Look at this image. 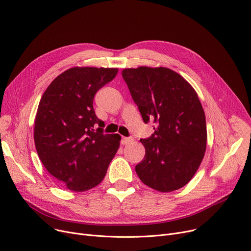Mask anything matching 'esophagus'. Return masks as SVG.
I'll list each match as a JSON object with an SVG mask.
<instances>
[{"mask_svg": "<svg viewBox=\"0 0 251 251\" xmlns=\"http://www.w3.org/2000/svg\"><path fill=\"white\" fill-rule=\"evenodd\" d=\"M133 141V138H123L122 139V144L123 145H127L130 144Z\"/></svg>", "mask_w": 251, "mask_h": 251, "instance_id": "esophagus-1", "label": "esophagus"}]
</instances>
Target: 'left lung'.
Segmentation results:
<instances>
[{
    "label": "left lung",
    "instance_id": "left-lung-1",
    "mask_svg": "<svg viewBox=\"0 0 251 251\" xmlns=\"http://www.w3.org/2000/svg\"><path fill=\"white\" fill-rule=\"evenodd\" d=\"M122 75L144 123L157 124L150 138L141 139L146 155L136 166L139 178L160 192L184 187L206 151V119L196 91L165 67L127 68Z\"/></svg>",
    "mask_w": 251,
    "mask_h": 251
}]
</instances>
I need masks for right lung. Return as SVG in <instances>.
<instances>
[{
	"label": "right lung",
	"mask_w": 251,
	"mask_h": 251,
	"mask_svg": "<svg viewBox=\"0 0 251 251\" xmlns=\"http://www.w3.org/2000/svg\"><path fill=\"white\" fill-rule=\"evenodd\" d=\"M118 71L70 68L51 82L38 106L34 127L38 156L53 177L74 192L98 186L119 150L121 136L104 134V124L93 109L95 93Z\"/></svg>",
	"instance_id": "1"
}]
</instances>
